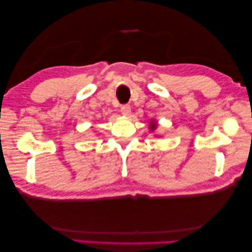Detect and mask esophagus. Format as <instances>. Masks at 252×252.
<instances>
[{
  "label": "esophagus",
  "instance_id": "34e87169",
  "mask_svg": "<svg viewBox=\"0 0 252 252\" xmlns=\"http://www.w3.org/2000/svg\"><path fill=\"white\" fill-rule=\"evenodd\" d=\"M121 114L126 117H129L131 115V107L129 105H123L121 107Z\"/></svg>",
  "mask_w": 252,
  "mask_h": 252
}]
</instances>
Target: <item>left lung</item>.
I'll list each match as a JSON object with an SVG mask.
<instances>
[{
    "label": "left lung",
    "instance_id": "left-lung-1",
    "mask_svg": "<svg viewBox=\"0 0 252 252\" xmlns=\"http://www.w3.org/2000/svg\"><path fill=\"white\" fill-rule=\"evenodd\" d=\"M157 126H158L157 125V121L155 120V119H152L151 122H149V130H151L152 132L155 131V130L157 129Z\"/></svg>",
    "mask_w": 252,
    "mask_h": 252
}]
</instances>
